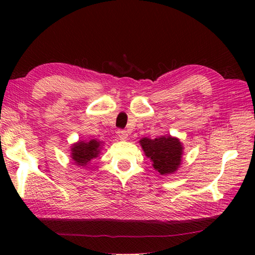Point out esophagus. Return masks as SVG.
Listing matches in <instances>:
<instances>
[{"label":"esophagus","mask_w":255,"mask_h":255,"mask_svg":"<svg viewBox=\"0 0 255 255\" xmlns=\"http://www.w3.org/2000/svg\"><path fill=\"white\" fill-rule=\"evenodd\" d=\"M117 133H118V137H119L122 140L126 139V138L128 137V132H127L126 130H118Z\"/></svg>","instance_id":"1"}]
</instances>
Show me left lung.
I'll list each match as a JSON object with an SVG mask.
<instances>
[{"label": "left lung", "mask_w": 255, "mask_h": 255, "mask_svg": "<svg viewBox=\"0 0 255 255\" xmlns=\"http://www.w3.org/2000/svg\"><path fill=\"white\" fill-rule=\"evenodd\" d=\"M145 155L153 162V167L161 175L174 173L179 169L183 146L178 138L161 136L155 139L145 137L139 140Z\"/></svg>", "instance_id": "left-lung-1"}]
</instances>
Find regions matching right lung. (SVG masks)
Masks as SVG:
<instances>
[{
	"mask_svg": "<svg viewBox=\"0 0 255 255\" xmlns=\"http://www.w3.org/2000/svg\"><path fill=\"white\" fill-rule=\"evenodd\" d=\"M101 149V143L96 139L89 141L80 140L72 146L71 157L76 165L84 166L94 157H98Z\"/></svg>",
	"mask_w": 255,
	"mask_h": 255,
	"instance_id": "obj_1",
	"label": "right lung"
}]
</instances>
